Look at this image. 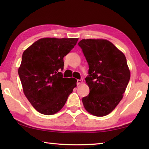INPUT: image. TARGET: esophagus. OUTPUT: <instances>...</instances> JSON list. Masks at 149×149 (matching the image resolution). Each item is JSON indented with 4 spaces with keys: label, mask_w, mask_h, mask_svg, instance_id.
I'll use <instances>...</instances> for the list:
<instances>
[{
    "label": "esophagus",
    "mask_w": 149,
    "mask_h": 149,
    "mask_svg": "<svg viewBox=\"0 0 149 149\" xmlns=\"http://www.w3.org/2000/svg\"><path fill=\"white\" fill-rule=\"evenodd\" d=\"M82 83H83V79H77V85L81 84Z\"/></svg>",
    "instance_id": "esophagus-1"
}]
</instances>
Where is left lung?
<instances>
[{
    "mask_svg": "<svg viewBox=\"0 0 149 149\" xmlns=\"http://www.w3.org/2000/svg\"><path fill=\"white\" fill-rule=\"evenodd\" d=\"M89 66L85 81L90 93L84 108L97 116L108 115L122 99L131 74L125 55L108 40H82L78 43Z\"/></svg>",
    "mask_w": 149,
    "mask_h": 149,
    "instance_id": "left-lung-1",
    "label": "left lung"
}]
</instances>
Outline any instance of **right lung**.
Segmentation results:
<instances>
[{"label":"right lung","mask_w":149,"mask_h":149,"mask_svg":"<svg viewBox=\"0 0 149 149\" xmlns=\"http://www.w3.org/2000/svg\"><path fill=\"white\" fill-rule=\"evenodd\" d=\"M77 38L40 39L22 54L18 75L25 95L38 111L46 115L58 113L76 87L74 78L63 77V58Z\"/></svg>","instance_id":"obj_1"}]
</instances>
